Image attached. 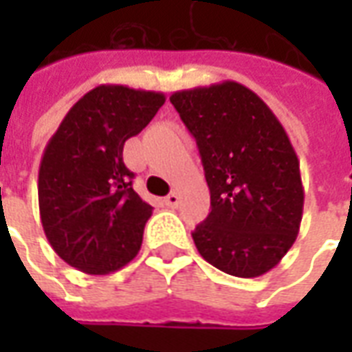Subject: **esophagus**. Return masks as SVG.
Listing matches in <instances>:
<instances>
[{
  "instance_id": "esophagus-1",
  "label": "esophagus",
  "mask_w": 352,
  "mask_h": 352,
  "mask_svg": "<svg viewBox=\"0 0 352 352\" xmlns=\"http://www.w3.org/2000/svg\"><path fill=\"white\" fill-rule=\"evenodd\" d=\"M164 201H166V206L168 207L175 209V207L179 206V194H177V192H171V194H168V196L164 198Z\"/></svg>"
}]
</instances>
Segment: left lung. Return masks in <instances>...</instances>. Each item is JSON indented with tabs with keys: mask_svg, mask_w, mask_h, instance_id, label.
Instances as JSON below:
<instances>
[{
	"mask_svg": "<svg viewBox=\"0 0 352 352\" xmlns=\"http://www.w3.org/2000/svg\"><path fill=\"white\" fill-rule=\"evenodd\" d=\"M198 143L211 213L194 230L217 270L251 279L294 245L303 214L300 160L287 131L251 88L236 80L169 96Z\"/></svg>",
	"mask_w": 352,
	"mask_h": 352,
	"instance_id": "obj_1",
	"label": "left lung"
}]
</instances>
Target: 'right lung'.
Here are the masks:
<instances>
[{
  "mask_svg": "<svg viewBox=\"0 0 352 352\" xmlns=\"http://www.w3.org/2000/svg\"><path fill=\"white\" fill-rule=\"evenodd\" d=\"M166 96L100 85L73 105L49 139L39 166V214L60 258L107 275L138 256L153 207L131 188L124 143L145 128Z\"/></svg>",
  "mask_w": 352,
  "mask_h": 352,
  "instance_id": "right-lung-1",
  "label": "right lung"
}]
</instances>
